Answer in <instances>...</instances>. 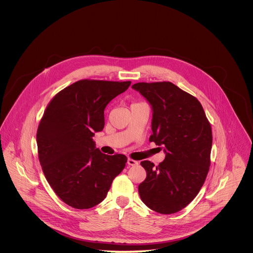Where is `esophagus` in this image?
Wrapping results in <instances>:
<instances>
[{
  "mask_svg": "<svg viewBox=\"0 0 253 253\" xmlns=\"http://www.w3.org/2000/svg\"><path fill=\"white\" fill-rule=\"evenodd\" d=\"M127 165H128V166H136V165H138V162H137V161H134V160H132V159H128V160H127Z\"/></svg>",
  "mask_w": 253,
  "mask_h": 253,
  "instance_id": "1",
  "label": "esophagus"
}]
</instances>
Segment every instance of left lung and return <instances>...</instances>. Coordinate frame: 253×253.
<instances>
[{"mask_svg":"<svg viewBox=\"0 0 253 253\" xmlns=\"http://www.w3.org/2000/svg\"><path fill=\"white\" fill-rule=\"evenodd\" d=\"M138 90L153 109L150 141L162 146L163 163L140 165L147 176L138 186L139 196L152 211L178 212L203 187L211 166L212 131L200 101L170 82L137 83Z\"/></svg>","mask_w":253,"mask_h":253,"instance_id":"1","label":"left lung"}]
</instances>
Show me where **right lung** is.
Returning <instances> with one entry per match:
<instances>
[{"mask_svg": "<svg viewBox=\"0 0 253 253\" xmlns=\"http://www.w3.org/2000/svg\"><path fill=\"white\" fill-rule=\"evenodd\" d=\"M131 82L80 80L56 93L37 130L38 156L54 193L66 205L87 210L101 203L126 167L122 154L95 148L94 132L104 127V109Z\"/></svg>", "mask_w": 253, "mask_h": 253, "instance_id": "add662e5", "label": "right lung"}]
</instances>
